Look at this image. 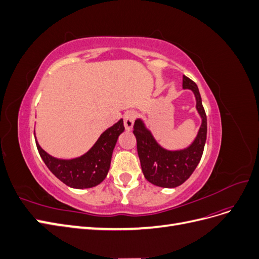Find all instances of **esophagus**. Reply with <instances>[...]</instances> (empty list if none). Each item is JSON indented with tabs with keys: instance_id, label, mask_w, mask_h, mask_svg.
<instances>
[{
	"instance_id": "1",
	"label": "esophagus",
	"mask_w": 259,
	"mask_h": 259,
	"mask_svg": "<svg viewBox=\"0 0 259 259\" xmlns=\"http://www.w3.org/2000/svg\"><path fill=\"white\" fill-rule=\"evenodd\" d=\"M134 120H135V111H127L124 114V126L126 131H132L134 126Z\"/></svg>"
}]
</instances>
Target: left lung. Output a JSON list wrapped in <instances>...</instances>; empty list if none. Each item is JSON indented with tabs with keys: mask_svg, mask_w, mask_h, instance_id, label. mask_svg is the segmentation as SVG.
Masks as SVG:
<instances>
[{
	"mask_svg": "<svg viewBox=\"0 0 259 259\" xmlns=\"http://www.w3.org/2000/svg\"><path fill=\"white\" fill-rule=\"evenodd\" d=\"M183 89L190 90L195 98V109L201 117V125L193 142L186 148L168 150L162 147L147 127L142 117L134 123V135L137 140V152L145 178L162 188H175L191 176L202 158L206 142L207 120L197 84L186 75L183 76Z\"/></svg>",
	"mask_w": 259,
	"mask_h": 259,
	"instance_id": "8db88e82",
	"label": "left lung"
}]
</instances>
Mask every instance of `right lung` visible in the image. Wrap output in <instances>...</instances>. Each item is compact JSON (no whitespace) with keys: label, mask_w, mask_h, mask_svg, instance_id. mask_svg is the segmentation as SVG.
Returning a JSON list of instances; mask_svg holds the SVG:
<instances>
[{"label":"right lung","mask_w":259,"mask_h":259,"mask_svg":"<svg viewBox=\"0 0 259 259\" xmlns=\"http://www.w3.org/2000/svg\"><path fill=\"white\" fill-rule=\"evenodd\" d=\"M123 132L124 124L121 119L107 128L88 152L73 159L55 158L43 150L36 139L35 143L42 160L55 176L74 189H86L99 185L107 177L113 149Z\"/></svg>","instance_id":"right-lung-1"}]
</instances>
